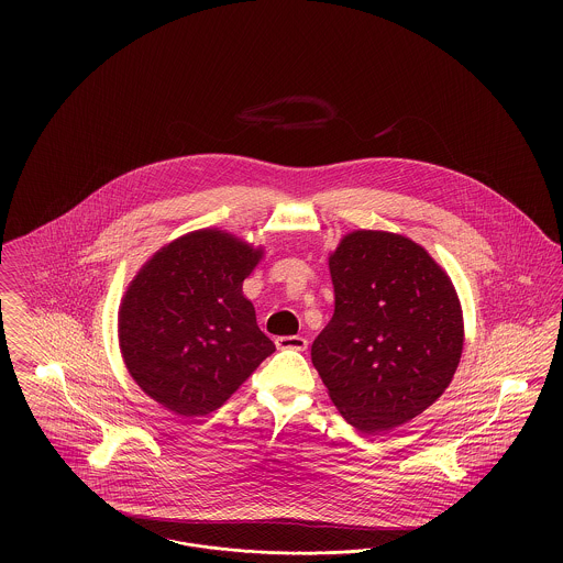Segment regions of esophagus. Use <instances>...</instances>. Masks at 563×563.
I'll return each instance as SVG.
<instances>
[{"label": "esophagus", "instance_id": "obj_1", "mask_svg": "<svg viewBox=\"0 0 563 563\" xmlns=\"http://www.w3.org/2000/svg\"><path fill=\"white\" fill-rule=\"evenodd\" d=\"M276 346L280 350H297V352H303L308 349V340L301 338V335H280L274 340Z\"/></svg>", "mask_w": 563, "mask_h": 563}]
</instances>
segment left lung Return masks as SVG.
I'll return each instance as SVG.
<instances>
[{"instance_id":"left-lung-1","label":"left lung","mask_w":563,"mask_h":563,"mask_svg":"<svg viewBox=\"0 0 563 563\" xmlns=\"http://www.w3.org/2000/svg\"><path fill=\"white\" fill-rule=\"evenodd\" d=\"M329 272L335 310L312 363L354 429H397L454 377L464 342L454 285L420 244L375 230L344 236Z\"/></svg>"}]
</instances>
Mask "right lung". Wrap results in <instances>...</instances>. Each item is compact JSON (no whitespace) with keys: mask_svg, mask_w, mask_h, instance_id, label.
<instances>
[{"mask_svg":"<svg viewBox=\"0 0 563 563\" xmlns=\"http://www.w3.org/2000/svg\"><path fill=\"white\" fill-rule=\"evenodd\" d=\"M262 249L221 230L177 239L139 269L120 306V350L141 390L168 411L207 416L274 352L242 280Z\"/></svg>","mask_w":563,"mask_h":563,"instance_id":"right-lung-1","label":"right lung"}]
</instances>
